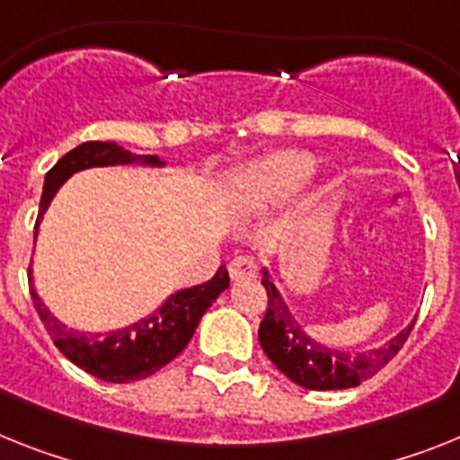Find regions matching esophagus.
Segmentation results:
<instances>
[{
  "label": "esophagus",
  "mask_w": 460,
  "mask_h": 460,
  "mask_svg": "<svg viewBox=\"0 0 460 460\" xmlns=\"http://www.w3.org/2000/svg\"><path fill=\"white\" fill-rule=\"evenodd\" d=\"M229 275L231 279H247V278H254L257 275V261H254L252 257H245V254H241V257H234L229 261Z\"/></svg>",
  "instance_id": "34e87169"
}]
</instances>
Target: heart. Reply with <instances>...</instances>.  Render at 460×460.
<instances>
[{
    "mask_svg": "<svg viewBox=\"0 0 460 460\" xmlns=\"http://www.w3.org/2000/svg\"><path fill=\"white\" fill-rule=\"evenodd\" d=\"M314 171V157L303 150H279L247 164L231 175V191L245 210H263L291 194Z\"/></svg>",
    "mask_w": 460,
    "mask_h": 460,
    "instance_id": "obj_1",
    "label": "heart"
}]
</instances>
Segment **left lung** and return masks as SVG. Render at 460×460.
Listing matches in <instances>:
<instances>
[{
    "label": "left lung",
    "mask_w": 460,
    "mask_h": 460,
    "mask_svg": "<svg viewBox=\"0 0 460 460\" xmlns=\"http://www.w3.org/2000/svg\"><path fill=\"white\" fill-rule=\"evenodd\" d=\"M261 285L269 294V310L259 326V342L266 357L278 366L279 373L287 375L303 389L331 391L358 386L363 379L373 377L396 357L414 326L412 322L389 342L375 349H335V347L314 341L313 335L298 324L266 269H263Z\"/></svg>",
    "instance_id": "1"
}]
</instances>
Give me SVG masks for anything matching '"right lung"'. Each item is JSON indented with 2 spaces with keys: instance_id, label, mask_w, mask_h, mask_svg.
I'll return each instance as SVG.
<instances>
[{
  "instance_id": "add662e5",
  "label": "right lung",
  "mask_w": 460,
  "mask_h": 460,
  "mask_svg": "<svg viewBox=\"0 0 460 460\" xmlns=\"http://www.w3.org/2000/svg\"><path fill=\"white\" fill-rule=\"evenodd\" d=\"M118 164L164 166L157 155H134L113 141L81 143L71 153L64 155L46 173L37 226H34L37 234L43 213L48 210L59 187L64 185V181H69L71 175L83 169L118 166ZM226 287H229V273H226V266H219L213 279L190 287V289L175 291L155 313L138 319L134 324L109 331V333H85V331L69 329L48 310L46 303L39 298L37 289H34L30 269L31 301H34L43 326L53 338L55 347L78 368L103 379V382H113V385L146 379L157 373L159 368H164L169 361H173L191 341V335L197 331L208 307L213 305L215 298Z\"/></svg>"
}]
</instances>
